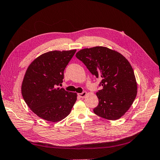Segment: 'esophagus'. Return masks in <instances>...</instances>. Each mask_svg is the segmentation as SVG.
<instances>
[{
    "instance_id": "obj_1",
    "label": "esophagus",
    "mask_w": 160,
    "mask_h": 160,
    "mask_svg": "<svg viewBox=\"0 0 160 160\" xmlns=\"http://www.w3.org/2000/svg\"><path fill=\"white\" fill-rule=\"evenodd\" d=\"M78 95L80 98H84L87 95V92H84L80 93H78Z\"/></svg>"
}]
</instances>
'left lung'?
I'll return each mask as SVG.
<instances>
[{
  "label": "left lung",
  "instance_id": "obj_1",
  "mask_svg": "<svg viewBox=\"0 0 160 160\" xmlns=\"http://www.w3.org/2000/svg\"><path fill=\"white\" fill-rule=\"evenodd\" d=\"M76 57L90 72L101 79L96 95L99 104L94 113L108 120L119 119L131 108L137 94L133 69L121 53L105 47L79 51Z\"/></svg>",
  "mask_w": 160,
  "mask_h": 160
}]
</instances>
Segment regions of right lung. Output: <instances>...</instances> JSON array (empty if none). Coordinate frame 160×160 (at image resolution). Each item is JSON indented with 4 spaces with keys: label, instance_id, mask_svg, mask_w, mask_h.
Masks as SVG:
<instances>
[{
    "label": "right lung",
    "instance_id": "add662e5",
    "mask_svg": "<svg viewBox=\"0 0 160 160\" xmlns=\"http://www.w3.org/2000/svg\"><path fill=\"white\" fill-rule=\"evenodd\" d=\"M76 50L52 51L42 54L29 64L22 84V95L28 107L39 117L58 122L70 113L77 93L57 87L64 70Z\"/></svg>",
    "mask_w": 160,
    "mask_h": 160
}]
</instances>
